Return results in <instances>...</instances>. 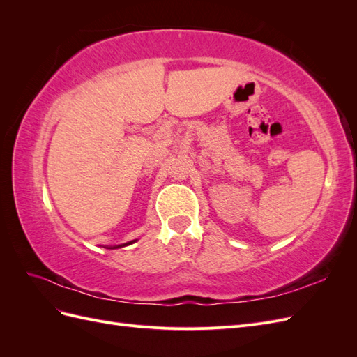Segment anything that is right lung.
I'll list each match as a JSON object with an SVG mask.
<instances>
[{
  "instance_id": "add662e5",
  "label": "right lung",
  "mask_w": 357,
  "mask_h": 357,
  "mask_svg": "<svg viewBox=\"0 0 357 357\" xmlns=\"http://www.w3.org/2000/svg\"><path fill=\"white\" fill-rule=\"evenodd\" d=\"M132 243H135V240H134V241H129V243H126V244H122V245H116V247H112V248H119V247H123V245H128V244H132Z\"/></svg>"
}]
</instances>
